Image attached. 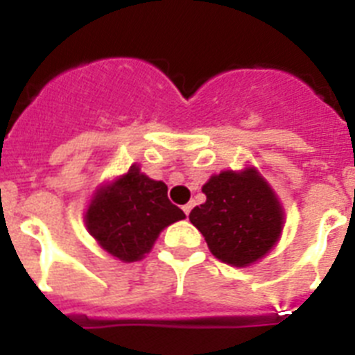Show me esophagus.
Instances as JSON below:
<instances>
[{"label":"esophagus","instance_id":"obj_1","mask_svg":"<svg viewBox=\"0 0 355 355\" xmlns=\"http://www.w3.org/2000/svg\"><path fill=\"white\" fill-rule=\"evenodd\" d=\"M192 208H193V206H192V202H188V205H184L183 206V211H184V215H190V211H192Z\"/></svg>","mask_w":355,"mask_h":355}]
</instances>
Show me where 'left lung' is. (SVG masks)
<instances>
[{
	"label": "left lung",
	"instance_id": "8db88e82",
	"mask_svg": "<svg viewBox=\"0 0 355 355\" xmlns=\"http://www.w3.org/2000/svg\"><path fill=\"white\" fill-rule=\"evenodd\" d=\"M202 192L206 202L192 209L190 222L215 258L247 266L275 245L284 224L283 206L256 168L211 175Z\"/></svg>",
	"mask_w": 355,
	"mask_h": 355
}]
</instances>
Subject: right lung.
<instances>
[{"instance_id":"1","label":"right lung","mask_w":355,"mask_h":355,"mask_svg":"<svg viewBox=\"0 0 355 355\" xmlns=\"http://www.w3.org/2000/svg\"><path fill=\"white\" fill-rule=\"evenodd\" d=\"M183 218L168 200L167 184L147 178L137 165L99 188L85 213L89 233L124 263L142 259L163 229Z\"/></svg>"}]
</instances>
